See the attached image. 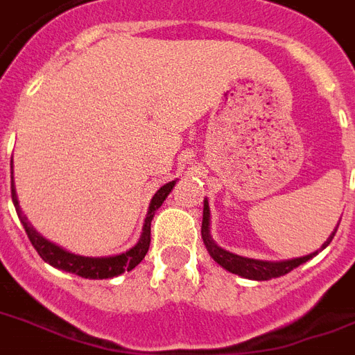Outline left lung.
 <instances>
[{"mask_svg": "<svg viewBox=\"0 0 355 355\" xmlns=\"http://www.w3.org/2000/svg\"><path fill=\"white\" fill-rule=\"evenodd\" d=\"M336 231L332 233V236L323 243L321 249L329 245L334 238ZM202 240H204L205 247L209 254L213 256V260L216 263H220L223 269H227L229 272L238 274V276H243V278L249 279H270V278H279L284 274L291 272L293 269L300 267L302 263H305L306 260H311L312 256H315L318 252H312V254H306L303 258H294V260H285V261H261V260H251V258H243V256L233 254V252L223 251L222 247H218L216 243L211 240L209 234V205L207 200L204 202V220H202Z\"/></svg>", "mask_w": 355, "mask_h": 355, "instance_id": "obj_1", "label": "left lung"}]
</instances>
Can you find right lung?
Segmentation results:
<instances>
[{
    "mask_svg": "<svg viewBox=\"0 0 355 355\" xmlns=\"http://www.w3.org/2000/svg\"><path fill=\"white\" fill-rule=\"evenodd\" d=\"M12 178V177H10ZM12 182V202L16 205L17 216H19L23 227H25L26 234H28V240L32 242L34 249L37 251V254L43 258L44 261H49L50 265L58 267L61 270H67V272H73L81 278H92V279H104V278H113V276H119L124 270H132L133 267L141 263L144 260L146 252L150 249L151 242V220H153L155 211L159 209L162 202L166 200V196L171 193L173 186H175V180L168 182L166 186H162L159 191L155 193L153 200L150 204V211H148V216H146L144 229H142V236L139 240L135 247H132L130 251L122 252L117 256H110V258H88V256H77L67 252L64 249L58 247L55 243L44 240L40 233H35L34 227L31 223L26 222V216L21 213L19 202H17L16 189H14V180Z\"/></svg>",
    "mask_w": 355,
    "mask_h": 355,
    "instance_id": "add662e5",
    "label": "right lung"
}]
</instances>
